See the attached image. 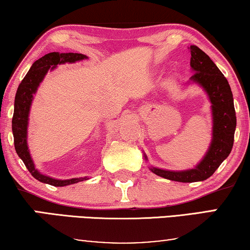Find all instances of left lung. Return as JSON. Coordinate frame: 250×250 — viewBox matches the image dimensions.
<instances>
[{
    "label": "left lung",
    "mask_w": 250,
    "mask_h": 250,
    "mask_svg": "<svg viewBox=\"0 0 250 250\" xmlns=\"http://www.w3.org/2000/svg\"><path fill=\"white\" fill-rule=\"evenodd\" d=\"M190 66L193 75L189 83H194L206 92L211 110V141L203 159L193 168L169 170L149 166L153 174L176 182L191 183L205 181L214 174L230 155L234 141L237 117L230 85L213 60L196 45H190ZM148 162L146 153H143Z\"/></svg>",
    "instance_id": "obj_1"
}]
</instances>
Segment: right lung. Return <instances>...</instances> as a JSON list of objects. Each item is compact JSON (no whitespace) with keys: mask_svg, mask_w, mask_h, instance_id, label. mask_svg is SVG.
<instances>
[{"mask_svg":"<svg viewBox=\"0 0 250 250\" xmlns=\"http://www.w3.org/2000/svg\"><path fill=\"white\" fill-rule=\"evenodd\" d=\"M87 59L85 54L82 53H60L51 52L40 58L33 63L28 73L23 77L21 83L19 84L15 98V111L12 117V133L15 139V149L17 155L22 160L29 173L39 180L40 182L50 184L53 187H66L70 184L82 182V181L88 180L87 176L84 177H74L69 180H58L54 177L47 176L45 174L41 173L35 167L34 160L30 156L28 142V124H29V114L30 107H32L34 95L36 94L37 88L42 83L47 71L56 69L58 64L63 63H74L77 61Z\"/></svg>","mask_w":250,"mask_h":250,"instance_id":"right-lung-1","label":"right lung"}]
</instances>
